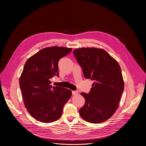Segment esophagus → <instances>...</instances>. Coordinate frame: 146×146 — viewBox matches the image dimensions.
<instances>
[{
    "mask_svg": "<svg viewBox=\"0 0 146 146\" xmlns=\"http://www.w3.org/2000/svg\"><path fill=\"white\" fill-rule=\"evenodd\" d=\"M78 94H79V92L78 91H72V94L73 95H78Z\"/></svg>",
    "mask_w": 146,
    "mask_h": 146,
    "instance_id": "esophagus-1",
    "label": "esophagus"
}]
</instances>
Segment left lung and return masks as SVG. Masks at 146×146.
<instances>
[{"instance_id": "1", "label": "left lung", "mask_w": 146, "mask_h": 146, "mask_svg": "<svg viewBox=\"0 0 146 146\" xmlns=\"http://www.w3.org/2000/svg\"><path fill=\"white\" fill-rule=\"evenodd\" d=\"M73 54L82 67L84 77L94 81L89 94L82 92L85 104L79 110L81 117L90 123H101L116 111L124 88L117 61L101 48H81Z\"/></svg>"}]
</instances>
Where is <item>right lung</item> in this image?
I'll return each instance as SVG.
<instances>
[{
  "mask_svg": "<svg viewBox=\"0 0 146 146\" xmlns=\"http://www.w3.org/2000/svg\"><path fill=\"white\" fill-rule=\"evenodd\" d=\"M72 50L56 46L44 48L26 61L19 86L27 111L38 121L49 123L59 119L72 96L70 90L52 87L50 80L55 76L58 77V61Z\"/></svg>",
  "mask_w": 146,
  "mask_h": 146,
  "instance_id": "add662e5",
  "label": "right lung"
}]
</instances>
